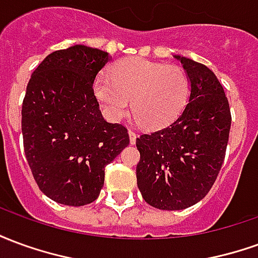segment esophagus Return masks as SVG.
Returning <instances> with one entry per match:
<instances>
[{"instance_id": "34e87169", "label": "esophagus", "mask_w": 258, "mask_h": 258, "mask_svg": "<svg viewBox=\"0 0 258 258\" xmlns=\"http://www.w3.org/2000/svg\"><path fill=\"white\" fill-rule=\"evenodd\" d=\"M128 135H130V144H131V145H135V142H137V137H138V135L135 134L134 131H131V130L128 131Z\"/></svg>"}]
</instances>
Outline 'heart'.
<instances>
[{
  "label": "heart",
  "instance_id": "1",
  "mask_svg": "<svg viewBox=\"0 0 258 258\" xmlns=\"http://www.w3.org/2000/svg\"><path fill=\"white\" fill-rule=\"evenodd\" d=\"M192 91L189 76L179 66L142 58H127L114 64L109 77L99 76L94 95L109 120L118 121L131 112L141 127L159 130L181 116Z\"/></svg>",
  "mask_w": 258,
  "mask_h": 258
}]
</instances>
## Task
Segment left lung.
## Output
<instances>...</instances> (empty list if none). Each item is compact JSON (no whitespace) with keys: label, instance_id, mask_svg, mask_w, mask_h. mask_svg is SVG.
I'll return each mask as SVG.
<instances>
[{"label":"left lung","instance_id":"left-lung-1","mask_svg":"<svg viewBox=\"0 0 258 258\" xmlns=\"http://www.w3.org/2000/svg\"><path fill=\"white\" fill-rule=\"evenodd\" d=\"M189 76V102L166 128L137 138V184L148 205L184 210L209 194L225 157L231 110L222 85L205 64L175 55Z\"/></svg>","mask_w":258,"mask_h":258}]
</instances>
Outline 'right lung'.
<instances>
[{
    "label": "right lung",
    "instance_id": "right-lung-1",
    "mask_svg": "<svg viewBox=\"0 0 258 258\" xmlns=\"http://www.w3.org/2000/svg\"><path fill=\"white\" fill-rule=\"evenodd\" d=\"M109 53L73 45L49 53L31 74L22 105L27 163L38 188L66 206L99 196L105 167L130 144L127 128L107 123L94 81Z\"/></svg>",
    "mask_w": 258,
    "mask_h": 258
}]
</instances>
